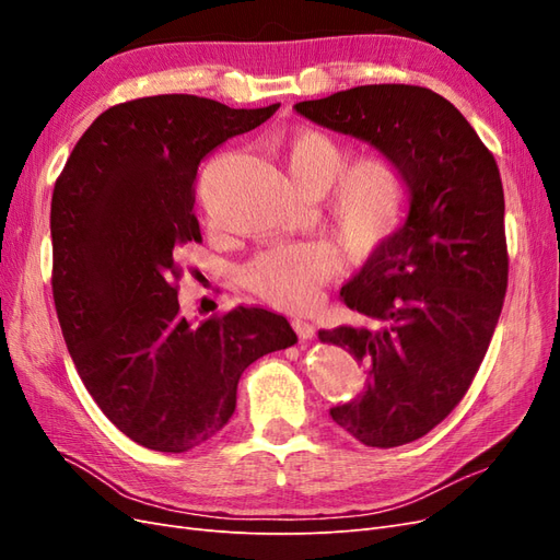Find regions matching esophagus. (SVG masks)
Instances as JSON below:
<instances>
[{"mask_svg":"<svg viewBox=\"0 0 560 560\" xmlns=\"http://www.w3.org/2000/svg\"><path fill=\"white\" fill-rule=\"evenodd\" d=\"M292 327H294V331L299 334V338H301V341H311V338L315 336V327L311 325V322H303V319H294V322H292Z\"/></svg>","mask_w":560,"mask_h":560,"instance_id":"34e87169","label":"esophagus"}]
</instances>
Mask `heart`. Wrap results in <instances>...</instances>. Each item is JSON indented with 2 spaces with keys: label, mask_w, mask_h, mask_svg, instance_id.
Here are the masks:
<instances>
[{
  "label": "heart",
  "mask_w": 560,
  "mask_h": 560,
  "mask_svg": "<svg viewBox=\"0 0 560 560\" xmlns=\"http://www.w3.org/2000/svg\"><path fill=\"white\" fill-rule=\"evenodd\" d=\"M280 159L303 194L322 196L327 191L329 226L350 257H369L399 229L409 186L397 159L369 154L349 164L350 149L315 128L287 135ZM336 268L338 254L329 243H290L259 252L245 266L243 280L259 299L303 313L315 306L319 287Z\"/></svg>",
  "instance_id": "1"
}]
</instances>
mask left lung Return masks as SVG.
Here are the masks:
<instances>
[{
  "instance_id": "obj_1",
  "label": "left lung",
  "mask_w": 560,
  "mask_h": 560,
  "mask_svg": "<svg viewBox=\"0 0 560 560\" xmlns=\"http://www.w3.org/2000/svg\"><path fill=\"white\" fill-rule=\"evenodd\" d=\"M317 126L374 144L401 163L411 210L343 290L374 327L322 329L366 371L362 397L329 411L364 446L425 436L469 389L510 278L504 191L495 156L446 97L374 83L299 103Z\"/></svg>"
}]
</instances>
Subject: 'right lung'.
Returning <instances> with one entry per match:
<instances>
[{"instance_id":"right-lung-1","label":"right lung","mask_w":560,"mask_h":560,"mask_svg":"<svg viewBox=\"0 0 560 560\" xmlns=\"http://www.w3.org/2000/svg\"><path fill=\"white\" fill-rule=\"evenodd\" d=\"M280 105L196 95L128 100L81 135L50 198L56 313L79 376L135 444L184 453L235 411L243 371L296 343L282 315L238 306L189 322L177 254L200 243L198 165Z\"/></svg>"}]
</instances>
